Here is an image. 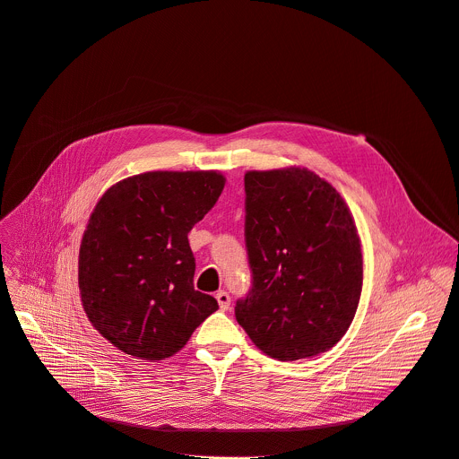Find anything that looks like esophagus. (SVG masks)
Masks as SVG:
<instances>
[{
    "mask_svg": "<svg viewBox=\"0 0 459 459\" xmlns=\"http://www.w3.org/2000/svg\"><path fill=\"white\" fill-rule=\"evenodd\" d=\"M216 300H218L221 311H227L230 307V297H229V293H225V290H218Z\"/></svg>",
    "mask_w": 459,
    "mask_h": 459,
    "instance_id": "obj_1",
    "label": "esophagus"
}]
</instances>
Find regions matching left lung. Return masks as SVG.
Returning a JSON list of instances; mask_svg holds the SVG:
<instances>
[{
	"label": "left lung",
	"instance_id": "obj_1",
	"mask_svg": "<svg viewBox=\"0 0 459 459\" xmlns=\"http://www.w3.org/2000/svg\"><path fill=\"white\" fill-rule=\"evenodd\" d=\"M245 243L253 289L236 320L278 360L329 351L362 293V245L337 188L300 166L245 174Z\"/></svg>",
	"mask_w": 459,
	"mask_h": 459
}]
</instances>
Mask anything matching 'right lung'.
<instances>
[{"label": "right lung", "mask_w": 459, "mask_h": 459, "mask_svg": "<svg viewBox=\"0 0 459 459\" xmlns=\"http://www.w3.org/2000/svg\"><path fill=\"white\" fill-rule=\"evenodd\" d=\"M225 186L218 170L144 172L97 201L78 253L80 300L117 350L143 360L176 355L218 309L194 289L188 232Z\"/></svg>", "instance_id": "right-lung-1"}]
</instances>
